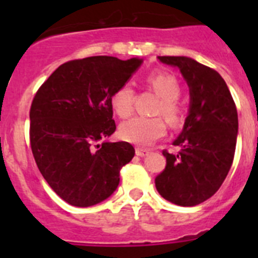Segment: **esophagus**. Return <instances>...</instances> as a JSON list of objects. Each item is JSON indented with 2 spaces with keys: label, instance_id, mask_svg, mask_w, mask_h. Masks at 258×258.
<instances>
[{
  "label": "esophagus",
  "instance_id": "1",
  "mask_svg": "<svg viewBox=\"0 0 258 258\" xmlns=\"http://www.w3.org/2000/svg\"><path fill=\"white\" fill-rule=\"evenodd\" d=\"M136 154L138 155V156H147V155L150 154V151H149V150H146V149H141V147H137Z\"/></svg>",
  "mask_w": 258,
  "mask_h": 258
}]
</instances>
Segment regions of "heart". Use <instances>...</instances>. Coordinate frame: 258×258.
Segmentation results:
<instances>
[{"mask_svg":"<svg viewBox=\"0 0 258 258\" xmlns=\"http://www.w3.org/2000/svg\"><path fill=\"white\" fill-rule=\"evenodd\" d=\"M161 102L156 108V113L163 115L170 125H177L181 121L182 109L177 99L181 95V86L174 75L159 71L147 77ZM134 90L131 85L124 84L118 86L111 95V107L120 117H127L133 111ZM166 126L160 117H141L136 116L120 125L118 133L122 140L136 145L149 146L165 134Z\"/></svg>","mask_w":258,"mask_h":258,"instance_id":"1","label":"heart"}]
</instances>
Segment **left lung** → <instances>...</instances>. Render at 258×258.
I'll use <instances>...</instances> for the list:
<instances>
[{
  "label": "left lung",
  "mask_w": 258,
  "mask_h": 258,
  "mask_svg": "<svg viewBox=\"0 0 258 258\" xmlns=\"http://www.w3.org/2000/svg\"><path fill=\"white\" fill-rule=\"evenodd\" d=\"M177 67L190 88V111L173 145L164 150L165 169L155 178L161 197L181 207H194L217 192L231 168L238 136V112L225 80L187 56H159Z\"/></svg>",
  "instance_id": "8db88e82"
}]
</instances>
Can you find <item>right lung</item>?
Masks as SVG:
<instances>
[{
	"label": "right lung",
	"instance_id": "1",
	"mask_svg": "<svg viewBox=\"0 0 258 258\" xmlns=\"http://www.w3.org/2000/svg\"><path fill=\"white\" fill-rule=\"evenodd\" d=\"M142 61L104 55L70 60L32 101V154L50 187L71 206H95L111 197L120 169L136 154L131 143L104 140L116 131L111 95Z\"/></svg>",
	"mask_w": 258,
	"mask_h": 258
}]
</instances>
